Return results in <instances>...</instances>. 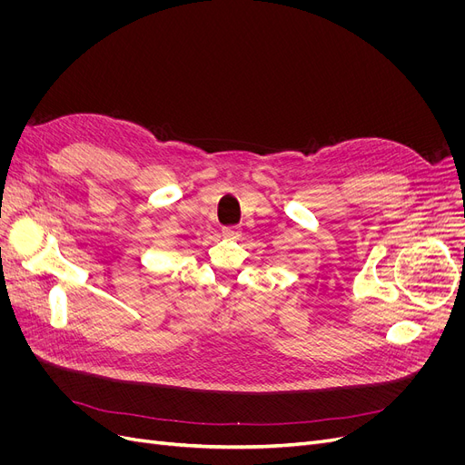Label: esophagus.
<instances>
[{
    "label": "esophagus",
    "mask_w": 465,
    "mask_h": 465,
    "mask_svg": "<svg viewBox=\"0 0 465 465\" xmlns=\"http://www.w3.org/2000/svg\"><path fill=\"white\" fill-rule=\"evenodd\" d=\"M223 235H224L226 239H239V237H241V228H239V226H226V228L223 230Z\"/></svg>",
    "instance_id": "34e87169"
}]
</instances>
